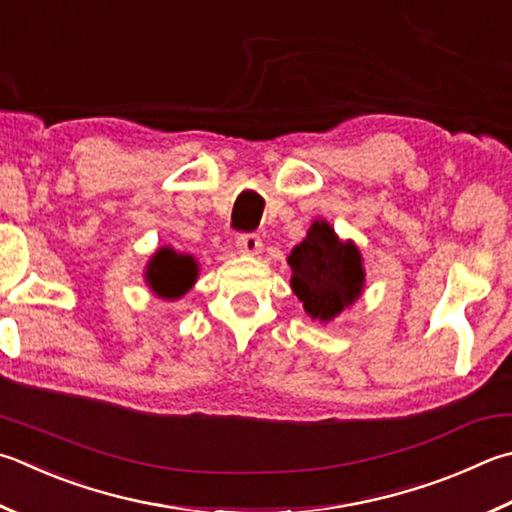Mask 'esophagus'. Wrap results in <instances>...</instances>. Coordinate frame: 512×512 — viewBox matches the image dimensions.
Wrapping results in <instances>:
<instances>
[{"label":"esophagus","instance_id":"1","mask_svg":"<svg viewBox=\"0 0 512 512\" xmlns=\"http://www.w3.org/2000/svg\"><path fill=\"white\" fill-rule=\"evenodd\" d=\"M237 250L241 255H259V250H262V239L257 235H239Z\"/></svg>","mask_w":512,"mask_h":512}]
</instances>
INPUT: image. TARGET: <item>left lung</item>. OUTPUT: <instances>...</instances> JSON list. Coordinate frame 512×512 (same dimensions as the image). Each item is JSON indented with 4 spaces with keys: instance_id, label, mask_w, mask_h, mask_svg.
Masks as SVG:
<instances>
[{
    "instance_id": "left-lung-1",
    "label": "left lung",
    "mask_w": 512,
    "mask_h": 512,
    "mask_svg": "<svg viewBox=\"0 0 512 512\" xmlns=\"http://www.w3.org/2000/svg\"><path fill=\"white\" fill-rule=\"evenodd\" d=\"M291 288L311 320L327 324L356 304L365 291L360 248L342 241L329 221L315 219L306 237L286 257Z\"/></svg>"
}]
</instances>
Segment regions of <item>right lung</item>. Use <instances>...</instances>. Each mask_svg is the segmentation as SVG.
<instances>
[{
	"label": "right lung",
	"instance_id": "add662e5",
	"mask_svg": "<svg viewBox=\"0 0 512 512\" xmlns=\"http://www.w3.org/2000/svg\"><path fill=\"white\" fill-rule=\"evenodd\" d=\"M199 277V262L188 253H176L172 246H163L150 257L145 266V282L156 297L179 300L190 291Z\"/></svg>",
	"mask_w": 512,
	"mask_h": 512
}]
</instances>
